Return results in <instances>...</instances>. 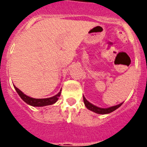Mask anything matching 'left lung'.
Returning a JSON list of instances; mask_svg holds the SVG:
<instances>
[{"instance_id": "1", "label": "left lung", "mask_w": 147, "mask_h": 147, "mask_svg": "<svg viewBox=\"0 0 147 147\" xmlns=\"http://www.w3.org/2000/svg\"><path fill=\"white\" fill-rule=\"evenodd\" d=\"M83 101H84V103H85V107L88 109V110H91L93 112L96 113L98 114H107L113 112L114 110H115L116 109L119 108V107L121 106V105L123 103H121L118 105H115V106H113V107H110L109 108H100V107H96V106H95V105H92L91 103H90L88 102V100L84 97L83 96Z\"/></svg>"}]
</instances>
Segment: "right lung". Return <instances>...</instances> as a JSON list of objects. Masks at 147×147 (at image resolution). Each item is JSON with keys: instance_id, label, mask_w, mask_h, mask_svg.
Wrapping results in <instances>:
<instances>
[{"instance_id": "add662e5", "label": "right lung", "mask_w": 147, "mask_h": 147, "mask_svg": "<svg viewBox=\"0 0 147 147\" xmlns=\"http://www.w3.org/2000/svg\"><path fill=\"white\" fill-rule=\"evenodd\" d=\"M15 90H16L17 93L18 95L20 96V98L28 105H32L33 107H43V106H46V105H51L55 103L58 100L59 97L60 96L61 94V90L57 93V94L54 96L53 97L47 98H31V97L28 96L26 95H25L23 92H21L20 90L18 89V88L15 86Z\"/></svg>"}]
</instances>
